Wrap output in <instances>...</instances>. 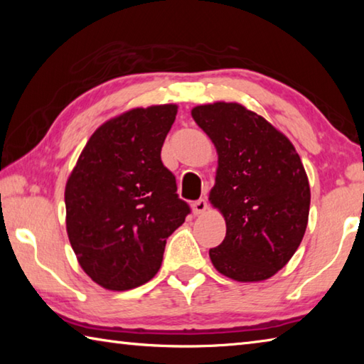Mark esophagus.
Instances as JSON below:
<instances>
[{"mask_svg": "<svg viewBox=\"0 0 364 364\" xmlns=\"http://www.w3.org/2000/svg\"><path fill=\"white\" fill-rule=\"evenodd\" d=\"M207 208H208L207 200L205 199H199V200H196L194 204H193V213L194 215H202V213H205Z\"/></svg>", "mask_w": 364, "mask_h": 364, "instance_id": "1", "label": "esophagus"}]
</instances>
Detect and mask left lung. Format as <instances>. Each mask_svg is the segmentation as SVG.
Wrapping results in <instances>:
<instances>
[{"mask_svg": "<svg viewBox=\"0 0 364 364\" xmlns=\"http://www.w3.org/2000/svg\"><path fill=\"white\" fill-rule=\"evenodd\" d=\"M217 149L208 202L226 223L225 241L210 249L215 269L237 282L267 281L291 260L310 213V183L284 133L239 102L217 101L191 110Z\"/></svg>", "mask_w": 364, "mask_h": 364, "instance_id": "left-lung-1", "label": "left lung"}]
</instances>
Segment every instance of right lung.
<instances>
[{
  "instance_id": "1",
  "label": "right lung",
  "mask_w": 364,
  "mask_h": 364,
  "mask_svg": "<svg viewBox=\"0 0 364 364\" xmlns=\"http://www.w3.org/2000/svg\"><path fill=\"white\" fill-rule=\"evenodd\" d=\"M176 112V104H159L104 122L67 178V236L80 267L107 291L152 279L189 213L160 159Z\"/></svg>"
}]
</instances>
